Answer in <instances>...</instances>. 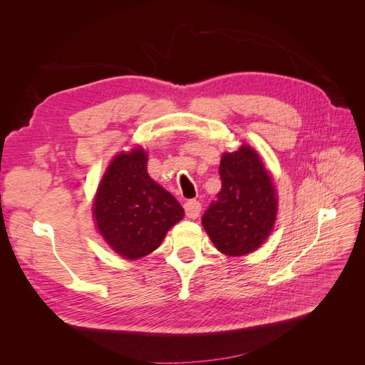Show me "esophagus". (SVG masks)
<instances>
[{
	"mask_svg": "<svg viewBox=\"0 0 365 365\" xmlns=\"http://www.w3.org/2000/svg\"><path fill=\"white\" fill-rule=\"evenodd\" d=\"M184 210H185L187 217L196 219L201 213V202L196 201V200H189L184 204Z\"/></svg>",
	"mask_w": 365,
	"mask_h": 365,
	"instance_id": "34e87169",
	"label": "esophagus"
}]
</instances>
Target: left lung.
Masks as SVG:
<instances>
[{"label":"left lung","mask_w":365,"mask_h":365,"mask_svg":"<svg viewBox=\"0 0 365 365\" xmlns=\"http://www.w3.org/2000/svg\"><path fill=\"white\" fill-rule=\"evenodd\" d=\"M219 176L222 187L205 210L202 225L220 252L245 256L272 231L277 193L259 153L248 145L224 153Z\"/></svg>","instance_id":"1"}]
</instances>
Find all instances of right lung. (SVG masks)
Returning a JSON list of instances; mask_svg holds the SVG:
<instances>
[{"instance_id": "add662e5", "label": "right lung", "mask_w": 365, "mask_h": 365, "mask_svg": "<svg viewBox=\"0 0 365 365\" xmlns=\"http://www.w3.org/2000/svg\"><path fill=\"white\" fill-rule=\"evenodd\" d=\"M98 233L123 259L155 251L165 233L184 217V208L148 173L141 148L120 152L108 165L93 204Z\"/></svg>"}]
</instances>
